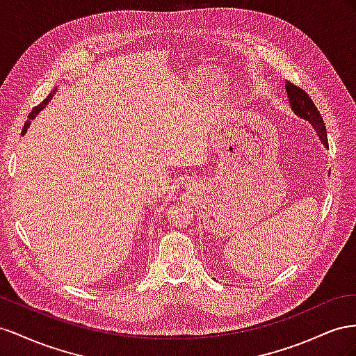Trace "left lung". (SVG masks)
Instances as JSON below:
<instances>
[{
  "mask_svg": "<svg viewBox=\"0 0 356 356\" xmlns=\"http://www.w3.org/2000/svg\"><path fill=\"white\" fill-rule=\"evenodd\" d=\"M286 88V95L289 99V104L293 113L300 116L301 119L307 120L309 124L313 127L314 133L319 137L321 143L328 147V138H327V128H325V124L322 120V116L319 113V110L314 106L312 98L304 92V90L296 85H292L291 82H285Z\"/></svg>",
  "mask_w": 356,
  "mask_h": 356,
  "instance_id": "1",
  "label": "left lung"
}]
</instances>
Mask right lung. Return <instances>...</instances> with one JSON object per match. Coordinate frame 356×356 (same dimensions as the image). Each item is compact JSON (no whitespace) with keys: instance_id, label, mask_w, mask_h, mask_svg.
<instances>
[{"instance_id":"obj_1","label":"right lung","mask_w":356,"mask_h":356,"mask_svg":"<svg viewBox=\"0 0 356 356\" xmlns=\"http://www.w3.org/2000/svg\"><path fill=\"white\" fill-rule=\"evenodd\" d=\"M55 92H56V89H54V90H52V92H50V94H49V97H47V98H44V101H42V104H38V106H37L35 108H33V111H31V115H29V116H28V120H26V124H25V127H24V129H22V134H25V133H26V129H28V127H29V125H31V120H33V119H34V118H35V116H37V115L40 113V111H42V110H43V108H44V107H46V106L49 104V101H50V99H52V97H54V94H55Z\"/></svg>"}]
</instances>
